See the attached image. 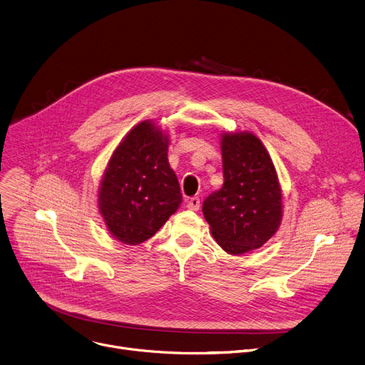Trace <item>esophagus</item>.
Masks as SVG:
<instances>
[{"mask_svg":"<svg viewBox=\"0 0 365 365\" xmlns=\"http://www.w3.org/2000/svg\"><path fill=\"white\" fill-rule=\"evenodd\" d=\"M187 207H188L190 210H197V209L200 207V199H199L197 196L188 199V200H187Z\"/></svg>","mask_w":365,"mask_h":365,"instance_id":"34e87169","label":"esophagus"}]
</instances>
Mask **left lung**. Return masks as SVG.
Returning <instances> with one entry per match:
<instances>
[{
    "label": "left lung",
    "instance_id": "8db88e82",
    "mask_svg": "<svg viewBox=\"0 0 365 365\" xmlns=\"http://www.w3.org/2000/svg\"><path fill=\"white\" fill-rule=\"evenodd\" d=\"M224 185L203 202L217 243L230 255L265 245L283 218L282 187L262 141L252 133L221 135Z\"/></svg>",
    "mask_w": 365,
    "mask_h": 365
}]
</instances>
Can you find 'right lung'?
I'll return each mask as SVG.
<instances>
[{
  "label": "right lung",
  "instance_id": "obj_1",
  "mask_svg": "<svg viewBox=\"0 0 365 365\" xmlns=\"http://www.w3.org/2000/svg\"><path fill=\"white\" fill-rule=\"evenodd\" d=\"M168 135L152 122L137 123L106 166L98 209L113 239L140 245L177 212L182 195L168 162Z\"/></svg>",
  "mask_w": 365,
  "mask_h": 365
}]
</instances>
